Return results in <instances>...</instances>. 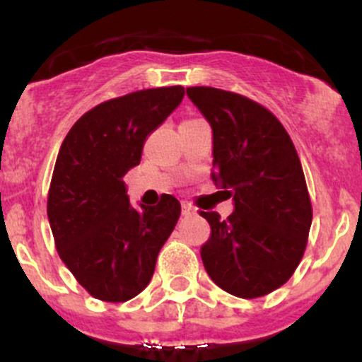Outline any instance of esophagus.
<instances>
[{
    "instance_id": "esophagus-1",
    "label": "esophagus",
    "mask_w": 362,
    "mask_h": 362,
    "mask_svg": "<svg viewBox=\"0 0 362 362\" xmlns=\"http://www.w3.org/2000/svg\"><path fill=\"white\" fill-rule=\"evenodd\" d=\"M182 213H184L185 216H189V214H194L195 213V207L194 206H190L189 202H182Z\"/></svg>"
}]
</instances>
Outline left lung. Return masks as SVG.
Segmentation results:
<instances>
[{
	"mask_svg": "<svg viewBox=\"0 0 362 362\" xmlns=\"http://www.w3.org/2000/svg\"><path fill=\"white\" fill-rule=\"evenodd\" d=\"M187 97L213 129L211 178L235 206L226 219L201 211L211 226L202 264L226 293L265 296L293 276L308 240L300 158L279 120L250 98L209 86H190Z\"/></svg>",
	"mask_w": 362,
	"mask_h": 362,
	"instance_id": "obj_1",
	"label": "left lung"
}]
</instances>
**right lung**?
<instances>
[{
  "label": "right lung",
  "instance_id": "obj_1",
  "mask_svg": "<svg viewBox=\"0 0 362 362\" xmlns=\"http://www.w3.org/2000/svg\"><path fill=\"white\" fill-rule=\"evenodd\" d=\"M184 86L141 90L86 112L62 141L47 218L57 253L93 298L122 303L151 281L180 202L134 207L124 175L139 165L144 141L184 98Z\"/></svg>",
  "mask_w": 362,
  "mask_h": 362
}]
</instances>
